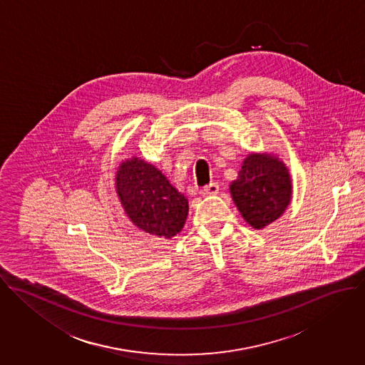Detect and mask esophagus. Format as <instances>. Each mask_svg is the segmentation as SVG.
<instances>
[{"instance_id": "obj_1", "label": "esophagus", "mask_w": 365, "mask_h": 365, "mask_svg": "<svg viewBox=\"0 0 365 365\" xmlns=\"http://www.w3.org/2000/svg\"><path fill=\"white\" fill-rule=\"evenodd\" d=\"M219 193V185L217 183H209L206 185L205 187H202L200 190V195L202 196H213V195H217Z\"/></svg>"}]
</instances>
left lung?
<instances>
[{
    "mask_svg": "<svg viewBox=\"0 0 365 365\" xmlns=\"http://www.w3.org/2000/svg\"><path fill=\"white\" fill-rule=\"evenodd\" d=\"M230 193L244 220L261 230L279 219L291 203V175L271 153H250L231 182Z\"/></svg>",
    "mask_w": 365,
    "mask_h": 365,
    "instance_id": "left-lung-1",
    "label": "left lung"
}]
</instances>
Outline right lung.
I'll return each mask as SVG.
<instances>
[{"instance_id":"add662e5","label":"right lung","mask_w":365,"mask_h":365,"mask_svg":"<svg viewBox=\"0 0 365 365\" xmlns=\"http://www.w3.org/2000/svg\"><path fill=\"white\" fill-rule=\"evenodd\" d=\"M115 190L130 220L152 235L172 238L185 225L189 202L153 165L135 156L120 163Z\"/></svg>"}]
</instances>
